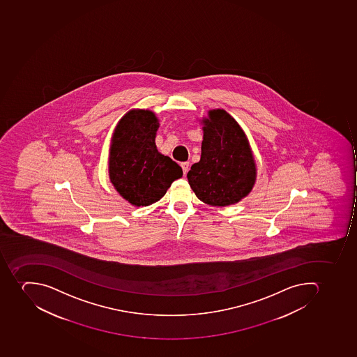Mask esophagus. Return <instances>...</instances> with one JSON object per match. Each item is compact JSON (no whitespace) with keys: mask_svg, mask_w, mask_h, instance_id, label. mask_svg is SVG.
Instances as JSON below:
<instances>
[{"mask_svg":"<svg viewBox=\"0 0 357 357\" xmlns=\"http://www.w3.org/2000/svg\"><path fill=\"white\" fill-rule=\"evenodd\" d=\"M188 165H190V163H188V162H183V163L181 164V166H182L183 173H184V175H186V173H188Z\"/></svg>","mask_w":357,"mask_h":357,"instance_id":"obj_1","label":"esophagus"}]
</instances>
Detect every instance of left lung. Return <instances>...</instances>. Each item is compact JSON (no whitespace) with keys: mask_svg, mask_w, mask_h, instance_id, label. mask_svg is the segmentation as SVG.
Wrapping results in <instances>:
<instances>
[{"mask_svg":"<svg viewBox=\"0 0 357 357\" xmlns=\"http://www.w3.org/2000/svg\"><path fill=\"white\" fill-rule=\"evenodd\" d=\"M201 160L188 173L199 201L212 206L240 202L252 191L257 164L250 143L238 121L225 109H211L201 119Z\"/></svg>","mask_w":357,"mask_h":357,"instance_id":"obj_1","label":"left lung"}]
</instances>
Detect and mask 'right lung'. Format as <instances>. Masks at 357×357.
<instances>
[{
	"label": "right lung",
	"mask_w": 357,
	"mask_h": 357,
	"mask_svg": "<svg viewBox=\"0 0 357 357\" xmlns=\"http://www.w3.org/2000/svg\"><path fill=\"white\" fill-rule=\"evenodd\" d=\"M158 118L149 109H132L118 121L108 156V174L116 191L134 206H149L183 176L178 164L158 152Z\"/></svg>",
	"instance_id": "add662e5"
}]
</instances>
